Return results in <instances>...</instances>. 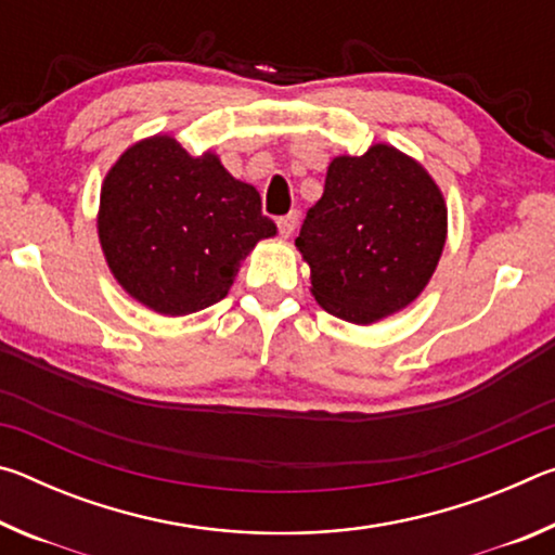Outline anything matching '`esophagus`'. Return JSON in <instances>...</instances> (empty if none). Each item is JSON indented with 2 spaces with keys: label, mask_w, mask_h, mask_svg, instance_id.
<instances>
[{
  "label": "esophagus",
  "mask_w": 555,
  "mask_h": 555,
  "mask_svg": "<svg viewBox=\"0 0 555 555\" xmlns=\"http://www.w3.org/2000/svg\"><path fill=\"white\" fill-rule=\"evenodd\" d=\"M296 222H298V215H296V212L281 215V218L276 220V224H279V232L284 234V237H291V234H294V230H296Z\"/></svg>",
  "instance_id": "obj_1"
}]
</instances>
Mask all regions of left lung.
<instances>
[{
  "instance_id": "1",
  "label": "left lung",
  "mask_w": 555,
  "mask_h": 555,
  "mask_svg": "<svg viewBox=\"0 0 555 555\" xmlns=\"http://www.w3.org/2000/svg\"><path fill=\"white\" fill-rule=\"evenodd\" d=\"M446 215L424 166L393 146L333 158L296 237L318 304L357 325L401 311L434 276Z\"/></svg>"
}]
</instances>
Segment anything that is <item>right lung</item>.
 <instances>
[{
  "mask_svg": "<svg viewBox=\"0 0 555 555\" xmlns=\"http://www.w3.org/2000/svg\"><path fill=\"white\" fill-rule=\"evenodd\" d=\"M100 242L112 274L164 315L218 304L237 264L276 234L261 198L224 171L218 156L193 158L171 137L121 154L100 195Z\"/></svg>",
  "mask_w": 555,
  "mask_h": 555,
  "instance_id": "1",
  "label": "right lung"
}]
</instances>
